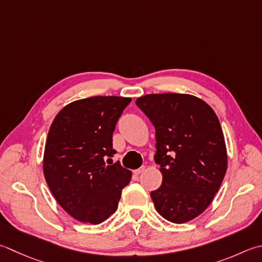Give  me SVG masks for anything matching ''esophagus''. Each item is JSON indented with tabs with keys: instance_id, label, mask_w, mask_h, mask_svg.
I'll use <instances>...</instances> for the list:
<instances>
[{
	"instance_id": "esophagus-1",
	"label": "esophagus",
	"mask_w": 262,
	"mask_h": 262,
	"mask_svg": "<svg viewBox=\"0 0 262 262\" xmlns=\"http://www.w3.org/2000/svg\"><path fill=\"white\" fill-rule=\"evenodd\" d=\"M144 170H145V167H141V168L136 169V170H134V173L135 175H140V173H142Z\"/></svg>"
}]
</instances>
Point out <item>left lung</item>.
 <instances>
[{
  "label": "left lung",
  "mask_w": 262,
  "mask_h": 262,
  "mask_svg": "<svg viewBox=\"0 0 262 262\" xmlns=\"http://www.w3.org/2000/svg\"><path fill=\"white\" fill-rule=\"evenodd\" d=\"M156 128L155 161L162 184L151 192L161 216L175 224L198 217L211 203L227 169L218 117L188 94H147L136 100Z\"/></svg>",
  "instance_id": "8db88e82"
}]
</instances>
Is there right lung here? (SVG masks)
Returning <instances> with one entry per match:
<instances>
[{
    "label": "right lung",
    "mask_w": 262,
    "mask_h": 262,
    "mask_svg": "<svg viewBox=\"0 0 262 262\" xmlns=\"http://www.w3.org/2000/svg\"><path fill=\"white\" fill-rule=\"evenodd\" d=\"M132 99L93 96L66 105L53 120L46 140L43 170L53 196L71 217L100 224L118 208L132 171L116 155L112 134ZM106 160V162H107Z\"/></svg>",
    "instance_id": "1"
}]
</instances>
